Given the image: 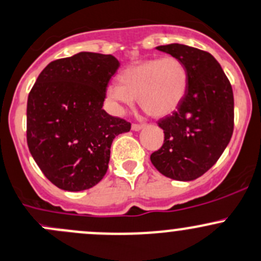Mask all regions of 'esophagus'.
Returning <instances> with one entry per match:
<instances>
[{
  "mask_svg": "<svg viewBox=\"0 0 261 261\" xmlns=\"http://www.w3.org/2000/svg\"><path fill=\"white\" fill-rule=\"evenodd\" d=\"M143 127H144V124H132V129H133L134 132L141 130Z\"/></svg>",
  "mask_w": 261,
  "mask_h": 261,
  "instance_id": "esophagus-1",
  "label": "esophagus"
}]
</instances>
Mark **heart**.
I'll list each match as a JSON object with an SVG mask.
<instances>
[{"label":"heart","instance_id":"1","mask_svg":"<svg viewBox=\"0 0 261 261\" xmlns=\"http://www.w3.org/2000/svg\"><path fill=\"white\" fill-rule=\"evenodd\" d=\"M119 85L107 87V99L115 109L130 107L137 97L139 107L153 118L171 114L188 91L189 76L176 57L148 58L136 62L120 72Z\"/></svg>","mask_w":261,"mask_h":261}]
</instances>
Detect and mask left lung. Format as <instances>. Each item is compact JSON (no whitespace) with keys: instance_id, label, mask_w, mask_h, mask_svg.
Masks as SVG:
<instances>
[{"instance_id":"8db88e82","label":"left lung","mask_w":261,"mask_h":261,"mask_svg":"<svg viewBox=\"0 0 261 261\" xmlns=\"http://www.w3.org/2000/svg\"><path fill=\"white\" fill-rule=\"evenodd\" d=\"M156 49L185 64L189 84L179 108L159 120L165 141L151 154V162L170 179L190 181L207 172L229 143L233 92L222 67L208 51L177 43Z\"/></svg>"}]
</instances>
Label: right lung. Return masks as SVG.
Listing matches in <instances>:
<instances>
[{"label": "right lung", "instance_id": "obj_1", "mask_svg": "<svg viewBox=\"0 0 261 261\" xmlns=\"http://www.w3.org/2000/svg\"><path fill=\"white\" fill-rule=\"evenodd\" d=\"M120 63L112 54L80 51L50 62L28 97L27 141L33 159L59 189L81 192L108 171L110 147L130 123L104 109Z\"/></svg>", "mask_w": 261, "mask_h": 261}]
</instances>
